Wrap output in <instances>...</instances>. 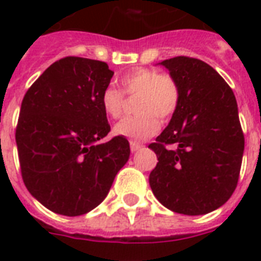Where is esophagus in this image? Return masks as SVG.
Here are the masks:
<instances>
[{
	"label": "esophagus",
	"mask_w": 261,
	"mask_h": 261,
	"mask_svg": "<svg viewBox=\"0 0 261 261\" xmlns=\"http://www.w3.org/2000/svg\"><path fill=\"white\" fill-rule=\"evenodd\" d=\"M142 147V143L137 142V141H130V149L131 151H137Z\"/></svg>",
	"instance_id": "1"
}]
</instances>
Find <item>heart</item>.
Listing matches in <instances>:
<instances>
[{"mask_svg": "<svg viewBox=\"0 0 261 261\" xmlns=\"http://www.w3.org/2000/svg\"><path fill=\"white\" fill-rule=\"evenodd\" d=\"M123 93L138 94L135 116L122 119L114 133L131 141H143L160 130V120H168L180 104V87L174 77L154 69L137 67L120 77ZM119 89L108 85L100 94V104L107 116L119 118L124 108V96Z\"/></svg>", "mask_w": 261, "mask_h": 261, "instance_id": "1", "label": "heart"}]
</instances>
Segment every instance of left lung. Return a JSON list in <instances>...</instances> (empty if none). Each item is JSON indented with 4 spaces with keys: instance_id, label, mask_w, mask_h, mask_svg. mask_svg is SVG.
Returning a JSON list of instances; mask_svg holds the SVG:
<instances>
[{
    "instance_id": "8db88e82",
    "label": "left lung",
    "mask_w": 261,
    "mask_h": 261,
    "mask_svg": "<svg viewBox=\"0 0 261 261\" xmlns=\"http://www.w3.org/2000/svg\"><path fill=\"white\" fill-rule=\"evenodd\" d=\"M180 87V104L167 128L149 147L159 159L151 191L161 204L202 215L227 202L239 181L244 133L234 93L200 59L174 57L161 62Z\"/></svg>"
}]
</instances>
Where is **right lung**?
<instances>
[{
	"mask_svg": "<svg viewBox=\"0 0 261 261\" xmlns=\"http://www.w3.org/2000/svg\"><path fill=\"white\" fill-rule=\"evenodd\" d=\"M112 75L106 62L66 57L47 67L22 98L16 127L22 180L57 214L93 210L128 161L124 137L98 142L111 130L100 94Z\"/></svg>",
	"mask_w": 261,
	"mask_h": 261,
	"instance_id": "1",
	"label": "right lung"
}]
</instances>
